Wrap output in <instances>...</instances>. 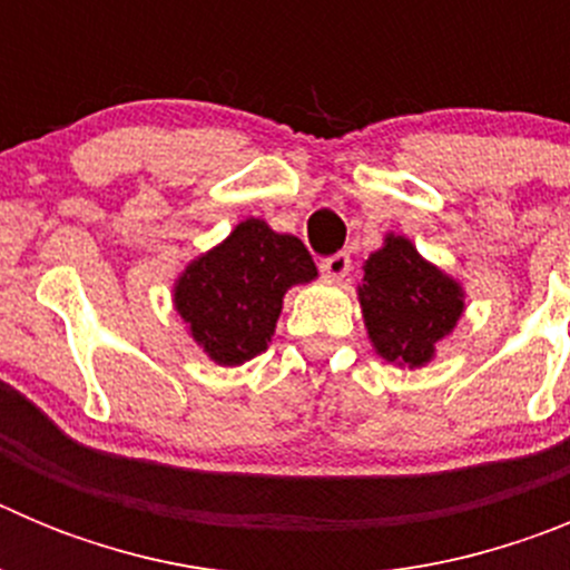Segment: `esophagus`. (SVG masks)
I'll return each instance as SVG.
<instances>
[{
    "label": "esophagus",
    "instance_id": "34e87169",
    "mask_svg": "<svg viewBox=\"0 0 570 570\" xmlns=\"http://www.w3.org/2000/svg\"><path fill=\"white\" fill-rule=\"evenodd\" d=\"M322 274L328 276V279H345L347 276V271H351V256L347 254H334V256H328V259H322Z\"/></svg>",
    "mask_w": 570,
    "mask_h": 570
}]
</instances>
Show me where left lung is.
<instances>
[{
  "mask_svg": "<svg viewBox=\"0 0 570 570\" xmlns=\"http://www.w3.org/2000/svg\"><path fill=\"white\" fill-rule=\"evenodd\" d=\"M356 285L367 340L376 356L396 367H425L465 314L462 282L428 262L407 236L385 234L362 265Z\"/></svg>",
  "mask_w": 570,
  "mask_h": 570,
  "instance_id": "left-lung-1",
  "label": "left lung"
}]
</instances>
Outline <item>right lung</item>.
<instances>
[{
  "mask_svg": "<svg viewBox=\"0 0 570 570\" xmlns=\"http://www.w3.org/2000/svg\"><path fill=\"white\" fill-rule=\"evenodd\" d=\"M316 276L302 239L248 216L185 265L170 296L203 354L216 365L236 367L268 351L285 294Z\"/></svg>",
  "mask_w": 570,
  "mask_h": 570,
  "instance_id": "right-lung-1",
  "label": "right lung"
}]
</instances>
